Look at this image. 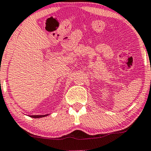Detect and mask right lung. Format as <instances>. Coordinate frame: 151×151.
Listing matches in <instances>:
<instances>
[{
    "label": "right lung",
    "instance_id": "right-lung-1",
    "mask_svg": "<svg viewBox=\"0 0 151 151\" xmlns=\"http://www.w3.org/2000/svg\"><path fill=\"white\" fill-rule=\"evenodd\" d=\"M49 114H46V115H33V116H30V117L34 118H43L45 117V116H47Z\"/></svg>",
    "mask_w": 151,
    "mask_h": 151
}]
</instances>
